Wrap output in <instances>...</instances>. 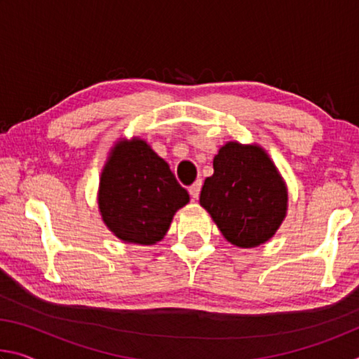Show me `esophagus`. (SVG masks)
I'll return each instance as SVG.
<instances>
[{
  "instance_id": "obj_1",
  "label": "esophagus",
  "mask_w": 359,
  "mask_h": 359,
  "mask_svg": "<svg viewBox=\"0 0 359 359\" xmlns=\"http://www.w3.org/2000/svg\"><path fill=\"white\" fill-rule=\"evenodd\" d=\"M201 187H203V182L201 180H196L190 188H188V191H190V196L193 199H198L199 193H201Z\"/></svg>"
}]
</instances>
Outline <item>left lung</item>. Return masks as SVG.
<instances>
[{
    "label": "left lung",
    "instance_id": "obj_1",
    "mask_svg": "<svg viewBox=\"0 0 359 359\" xmlns=\"http://www.w3.org/2000/svg\"><path fill=\"white\" fill-rule=\"evenodd\" d=\"M199 204L224 239L252 248L269 241L285 220L288 190L264 149L233 141L215 155L214 174L204 180Z\"/></svg>",
    "mask_w": 359,
    "mask_h": 359
}]
</instances>
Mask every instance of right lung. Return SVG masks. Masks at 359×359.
<instances>
[{"label": "right lung", "mask_w": 359, "mask_h": 359, "mask_svg": "<svg viewBox=\"0 0 359 359\" xmlns=\"http://www.w3.org/2000/svg\"><path fill=\"white\" fill-rule=\"evenodd\" d=\"M190 201L168 163L139 137L120 139L102 168L98 205L106 226L128 244L154 245Z\"/></svg>", "instance_id": "add662e5"}]
</instances>
